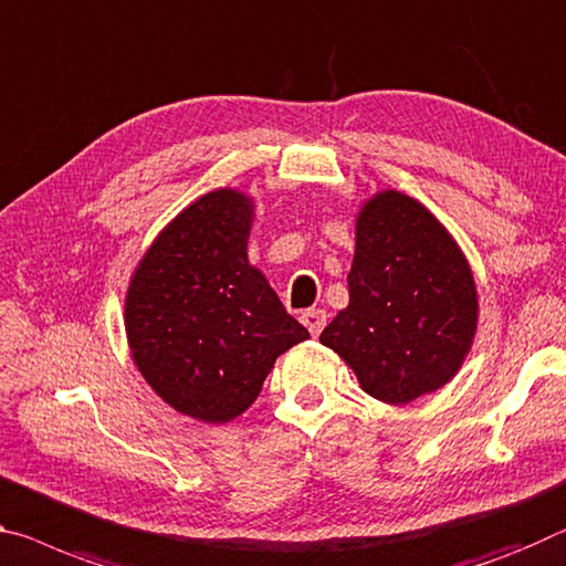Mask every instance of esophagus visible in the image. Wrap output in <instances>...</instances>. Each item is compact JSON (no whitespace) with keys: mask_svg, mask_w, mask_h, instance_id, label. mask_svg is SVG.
I'll list each match as a JSON object with an SVG mask.
<instances>
[{"mask_svg":"<svg viewBox=\"0 0 566 566\" xmlns=\"http://www.w3.org/2000/svg\"><path fill=\"white\" fill-rule=\"evenodd\" d=\"M300 319H302V325L310 329V335L317 337L322 327L327 325V312L325 310H307V312H302Z\"/></svg>","mask_w":566,"mask_h":566,"instance_id":"1","label":"esophagus"}]
</instances>
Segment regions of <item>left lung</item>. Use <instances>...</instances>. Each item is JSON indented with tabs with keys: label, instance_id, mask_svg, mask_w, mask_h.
Returning <instances> with one entry per match:
<instances>
[{
	"label": "left lung",
	"instance_id": "1",
	"mask_svg": "<svg viewBox=\"0 0 566 566\" xmlns=\"http://www.w3.org/2000/svg\"><path fill=\"white\" fill-rule=\"evenodd\" d=\"M349 304L319 343L353 367L367 396L402 406L453 378L476 332L469 262L433 213L382 191L357 217Z\"/></svg>",
	"mask_w": 566,
	"mask_h": 566
}]
</instances>
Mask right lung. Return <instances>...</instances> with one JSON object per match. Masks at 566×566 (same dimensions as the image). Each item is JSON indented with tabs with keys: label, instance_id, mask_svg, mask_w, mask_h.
<instances>
[{
	"label": "right lung",
	"instance_id": "right-lung-1",
	"mask_svg": "<svg viewBox=\"0 0 566 566\" xmlns=\"http://www.w3.org/2000/svg\"><path fill=\"white\" fill-rule=\"evenodd\" d=\"M251 199L219 188L160 231L125 297L143 378L170 408L229 423L256 400L276 357L310 337L249 264Z\"/></svg>",
	"mask_w": 566,
	"mask_h": 566
}]
</instances>
